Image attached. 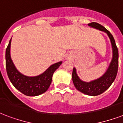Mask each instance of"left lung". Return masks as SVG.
<instances>
[{
    "mask_svg": "<svg viewBox=\"0 0 123 123\" xmlns=\"http://www.w3.org/2000/svg\"><path fill=\"white\" fill-rule=\"evenodd\" d=\"M90 28L103 31L108 36L112 47V59L107 69L101 76L90 82L83 81L78 76L76 68H73L72 81L75 88L80 92L86 95L95 96L103 93L108 89L116 78L119 66V52L117 47L113 36L103 25L96 22H92L88 24Z\"/></svg>",
    "mask_w": 123,
    "mask_h": 123,
    "instance_id": "8db88e82",
    "label": "left lung"
}]
</instances>
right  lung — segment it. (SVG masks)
<instances>
[{"label":"right lung","instance_id":"obj_1","mask_svg":"<svg viewBox=\"0 0 123 123\" xmlns=\"http://www.w3.org/2000/svg\"><path fill=\"white\" fill-rule=\"evenodd\" d=\"M12 38L6 50V68L8 76L15 88L28 96H37L48 90L52 82L53 73L62 61L51 64L45 72L37 76H28L22 74L15 67L10 55V45Z\"/></svg>","mask_w":123,"mask_h":123}]
</instances>
